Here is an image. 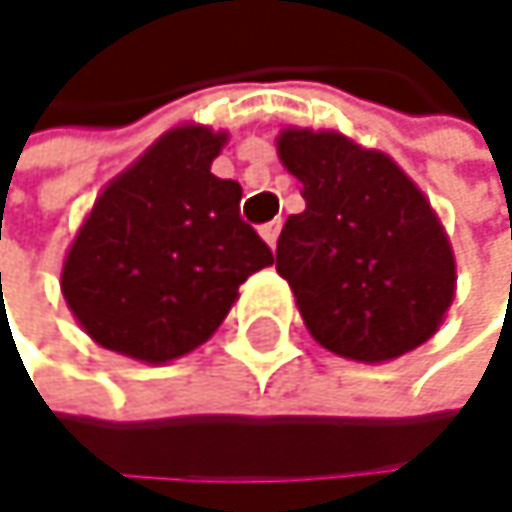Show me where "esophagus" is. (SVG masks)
<instances>
[{
	"label": "esophagus",
	"mask_w": 512,
	"mask_h": 512,
	"mask_svg": "<svg viewBox=\"0 0 512 512\" xmlns=\"http://www.w3.org/2000/svg\"><path fill=\"white\" fill-rule=\"evenodd\" d=\"M261 236H264V242H267L270 248H276V239H279V221L264 224V227H261Z\"/></svg>",
	"instance_id": "obj_1"
}]
</instances>
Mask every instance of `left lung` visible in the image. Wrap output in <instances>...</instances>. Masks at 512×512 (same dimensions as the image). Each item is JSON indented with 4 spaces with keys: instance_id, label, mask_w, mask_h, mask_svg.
<instances>
[{
    "instance_id": "obj_1",
    "label": "left lung",
    "mask_w": 512,
    "mask_h": 512,
    "mask_svg": "<svg viewBox=\"0 0 512 512\" xmlns=\"http://www.w3.org/2000/svg\"><path fill=\"white\" fill-rule=\"evenodd\" d=\"M276 151L306 200L282 227L276 270L315 343L361 364L428 343L455 297V254L416 181L337 130L285 127Z\"/></svg>"
}]
</instances>
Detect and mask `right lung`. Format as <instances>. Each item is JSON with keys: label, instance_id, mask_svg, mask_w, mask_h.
Listing matches in <instances>:
<instances>
[{"label": "right lung", "instance_id": "1", "mask_svg": "<svg viewBox=\"0 0 512 512\" xmlns=\"http://www.w3.org/2000/svg\"><path fill=\"white\" fill-rule=\"evenodd\" d=\"M224 130L181 124L115 175L78 227L60 273L81 331L142 364L203 346L239 285L273 264L239 218L242 188L212 175Z\"/></svg>", "mask_w": 512, "mask_h": 512}]
</instances>
